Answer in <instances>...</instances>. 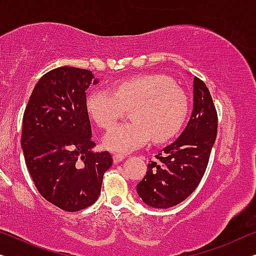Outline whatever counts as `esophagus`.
Instances as JSON below:
<instances>
[{"label": "esophagus", "mask_w": 256, "mask_h": 256, "mask_svg": "<svg viewBox=\"0 0 256 256\" xmlns=\"http://www.w3.org/2000/svg\"><path fill=\"white\" fill-rule=\"evenodd\" d=\"M112 158H114V162L118 163V162L123 161V160L125 158V156L122 155V154H114V155H112Z\"/></svg>", "instance_id": "esophagus-1"}]
</instances>
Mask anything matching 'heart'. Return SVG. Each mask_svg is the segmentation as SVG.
<instances>
[{
  "mask_svg": "<svg viewBox=\"0 0 256 256\" xmlns=\"http://www.w3.org/2000/svg\"><path fill=\"white\" fill-rule=\"evenodd\" d=\"M90 116L98 126L110 128L125 110L133 122L117 125L104 138L108 150L126 154L148 142H164L174 138L188 115V94L163 74H142L122 80L112 92L93 90L86 98Z\"/></svg>",
  "mask_w": 256,
  "mask_h": 256,
  "instance_id": "1",
  "label": "heart"
}]
</instances>
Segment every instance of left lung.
<instances>
[{"label": "left lung", "mask_w": 256, "mask_h": 256, "mask_svg": "<svg viewBox=\"0 0 256 256\" xmlns=\"http://www.w3.org/2000/svg\"><path fill=\"white\" fill-rule=\"evenodd\" d=\"M217 134V114L204 82L193 79V110L182 134L155 156L136 193L152 208L174 207L193 193L204 177Z\"/></svg>", "instance_id": "obj_1"}]
</instances>
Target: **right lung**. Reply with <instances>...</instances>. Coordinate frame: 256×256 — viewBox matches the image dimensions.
I'll return each mask as SVG.
<instances>
[{"label":"right lung","mask_w":256,"mask_h":256,"mask_svg":"<svg viewBox=\"0 0 256 256\" xmlns=\"http://www.w3.org/2000/svg\"><path fill=\"white\" fill-rule=\"evenodd\" d=\"M98 80L84 68L62 66L36 82L22 117V150L36 188L66 212H78L100 196L112 166L109 152H93L86 90Z\"/></svg>","instance_id":"add662e5"}]
</instances>
